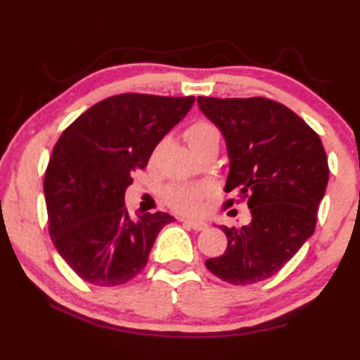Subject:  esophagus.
Listing matches in <instances>:
<instances>
[{
  "label": "esophagus",
  "instance_id": "1",
  "mask_svg": "<svg viewBox=\"0 0 360 360\" xmlns=\"http://www.w3.org/2000/svg\"><path fill=\"white\" fill-rule=\"evenodd\" d=\"M182 222H184V225H187V227H191L195 231H202V230L208 229V224L203 221H191V219H184Z\"/></svg>",
  "mask_w": 360,
  "mask_h": 360
}]
</instances>
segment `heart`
I'll list each match as a JSON object with an SVG mask.
<instances>
[{
    "instance_id": "obj_1",
    "label": "heart",
    "mask_w": 360,
    "mask_h": 360,
    "mask_svg": "<svg viewBox=\"0 0 360 360\" xmlns=\"http://www.w3.org/2000/svg\"><path fill=\"white\" fill-rule=\"evenodd\" d=\"M214 136H219V131L208 122H195L186 131V139L192 150ZM210 195L211 188L206 186L174 184L167 188L165 202L176 212L186 216H197L203 211L205 202Z\"/></svg>"
}]
</instances>
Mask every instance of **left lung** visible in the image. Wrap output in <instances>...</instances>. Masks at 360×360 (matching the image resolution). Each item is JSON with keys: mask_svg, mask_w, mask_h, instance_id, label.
I'll return each mask as SVG.
<instances>
[{"mask_svg": "<svg viewBox=\"0 0 360 360\" xmlns=\"http://www.w3.org/2000/svg\"><path fill=\"white\" fill-rule=\"evenodd\" d=\"M197 101L227 144L230 162L224 191L248 197L252 216L243 227L221 225L227 251L206 260V266L230 284L264 281L314 233L316 212L328 182L324 146L307 122L281 103L262 96H198Z\"/></svg>", "mask_w": 360, "mask_h": 360, "instance_id": "8db88e82", "label": "left lung"}]
</instances>
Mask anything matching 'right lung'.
I'll return each mask as SVG.
<instances>
[{"label":"right lung","mask_w":360,"mask_h":360,"mask_svg":"<svg viewBox=\"0 0 360 360\" xmlns=\"http://www.w3.org/2000/svg\"><path fill=\"white\" fill-rule=\"evenodd\" d=\"M195 96L124 94L96 103L58 138L44 195L49 233L84 281L129 283L148 264L168 212L130 216L125 191L162 138L184 119Z\"/></svg>","instance_id":"obj_1"}]
</instances>
